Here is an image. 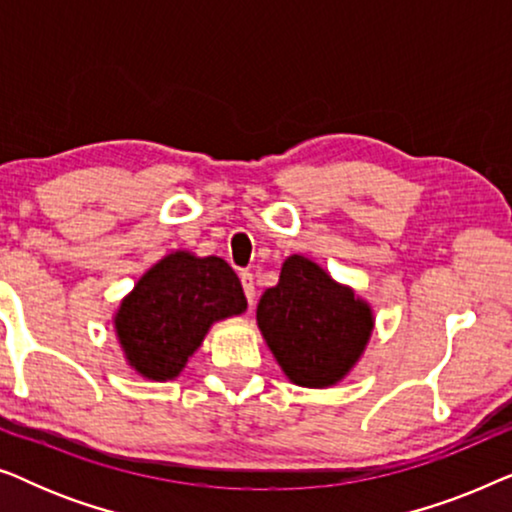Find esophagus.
<instances>
[{"label":"esophagus","instance_id":"esophagus-1","mask_svg":"<svg viewBox=\"0 0 512 512\" xmlns=\"http://www.w3.org/2000/svg\"><path fill=\"white\" fill-rule=\"evenodd\" d=\"M240 279H242V289H244V296H247V300H249V307H254V300H256L254 275H251V272H242Z\"/></svg>","mask_w":512,"mask_h":512}]
</instances>
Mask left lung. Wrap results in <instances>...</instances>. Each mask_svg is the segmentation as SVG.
I'll return each instance as SVG.
<instances>
[{"label":"left lung","mask_w":512,"mask_h":512,"mask_svg":"<svg viewBox=\"0 0 512 512\" xmlns=\"http://www.w3.org/2000/svg\"><path fill=\"white\" fill-rule=\"evenodd\" d=\"M256 321L279 368L298 387L345 380L373 335V307L310 258L293 254L258 300Z\"/></svg>","instance_id":"obj_1"}]
</instances>
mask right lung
I'll return each instance as SVG.
<instances>
[{
	"label": "right lung",
	"mask_w": 512,
	"mask_h": 512,
	"mask_svg": "<svg viewBox=\"0 0 512 512\" xmlns=\"http://www.w3.org/2000/svg\"><path fill=\"white\" fill-rule=\"evenodd\" d=\"M247 310L235 270L219 256L177 249L139 277L114 314L125 361L153 382L177 380L216 321Z\"/></svg>",
	"instance_id": "obj_1"
}]
</instances>
